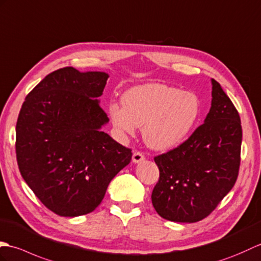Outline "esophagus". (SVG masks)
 Segmentation results:
<instances>
[{
	"label": "esophagus",
	"mask_w": 261,
	"mask_h": 261,
	"mask_svg": "<svg viewBox=\"0 0 261 261\" xmlns=\"http://www.w3.org/2000/svg\"><path fill=\"white\" fill-rule=\"evenodd\" d=\"M133 163H141L142 161L145 160V158H144V155L141 153V152H135L134 154H133Z\"/></svg>",
	"instance_id": "obj_1"
}]
</instances>
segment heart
<instances>
[{
  "label": "heart",
  "mask_w": 261,
  "mask_h": 261,
  "mask_svg": "<svg viewBox=\"0 0 261 261\" xmlns=\"http://www.w3.org/2000/svg\"><path fill=\"white\" fill-rule=\"evenodd\" d=\"M121 101L123 105H108L115 132L126 138L143 126L144 140L156 150H170L187 141L201 114L198 96L164 84L133 87L124 92Z\"/></svg>",
  "instance_id": "1"
}]
</instances>
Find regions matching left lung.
<instances>
[{
	"label": "left lung",
	"instance_id": "1",
	"mask_svg": "<svg viewBox=\"0 0 261 261\" xmlns=\"http://www.w3.org/2000/svg\"><path fill=\"white\" fill-rule=\"evenodd\" d=\"M204 123L178 147L154 159L160 179L152 203L162 218L198 222L216 209L238 177L242 129L232 101L214 79Z\"/></svg>",
	"mask_w": 261,
	"mask_h": 261
}]
</instances>
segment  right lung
<instances>
[{"label": "right lung", "instance_id": "right-lung-1", "mask_svg": "<svg viewBox=\"0 0 261 261\" xmlns=\"http://www.w3.org/2000/svg\"><path fill=\"white\" fill-rule=\"evenodd\" d=\"M109 74L66 67L29 94L16 123V160L37 198L61 217L94 211L109 183L129 164L132 150L101 128L99 106Z\"/></svg>", "mask_w": 261, "mask_h": 261}]
</instances>
